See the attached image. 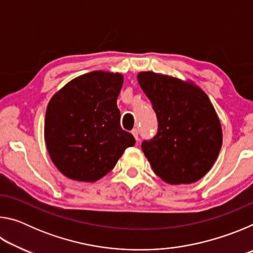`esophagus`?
I'll list each match as a JSON object with an SVG mask.
<instances>
[{
	"label": "esophagus",
	"mask_w": 253,
	"mask_h": 253,
	"mask_svg": "<svg viewBox=\"0 0 253 253\" xmlns=\"http://www.w3.org/2000/svg\"><path fill=\"white\" fill-rule=\"evenodd\" d=\"M131 134L134 135V137H135V139H136V140H139V136H138V129H136V128H135V129H132V130H131Z\"/></svg>",
	"instance_id": "1"
}]
</instances>
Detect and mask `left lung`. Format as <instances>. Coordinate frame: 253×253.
<instances>
[{
	"label": "left lung",
	"mask_w": 253,
	"mask_h": 253,
	"mask_svg": "<svg viewBox=\"0 0 253 253\" xmlns=\"http://www.w3.org/2000/svg\"><path fill=\"white\" fill-rule=\"evenodd\" d=\"M137 78L158 123L156 135L142 143L153 170L170 184L199 181L222 146L221 124L207 93L193 84L152 71Z\"/></svg>",
	"instance_id": "8db88e82"
}]
</instances>
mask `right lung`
<instances>
[{
	"label": "right lung",
	"instance_id": "1",
	"mask_svg": "<svg viewBox=\"0 0 253 253\" xmlns=\"http://www.w3.org/2000/svg\"><path fill=\"white\" fill-rule=\"evenodd\" d=\"M124 78L92 71L77 77L51 98L44 139L57 169L75 181L95 182L115 168L135 138L121 127L117 97Z\"/></svg>",
	"mask_w": 253,
	"mask_h": 253
}]
</instances>
